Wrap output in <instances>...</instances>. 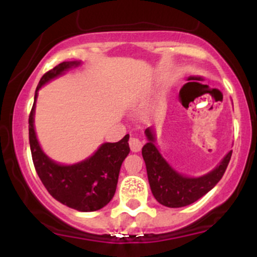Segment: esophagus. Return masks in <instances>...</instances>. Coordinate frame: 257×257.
<instances>
[{
    "label": "esophagus",
    "instance_id": "esophagus-1",
    "mask_svg": "<svg viewBox=\"0 0 257 257\" xmlns=\"http://www.w3.org/2000/svg\"><path fill=\"white\" fill-rule=\"evenodd\" d=\"M129 146H131V150L133 152H139L143 147V141L137 137H132L129 139Z\"/></svg>",
    "mask_w": 257,
    "mask_h": 257
}]
</instances>
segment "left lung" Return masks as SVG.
Returning <instances> with one entry per match:
<instances>
[{
    "mask_svg": "<svg viewBox=\"0 0 257 257\" xmlns=\"http://www.w3.org/2000/svg\"><path fill=\"white\" fill-rule=\"evenodd\" d=\"M145 134L149 143L143 147V157L150 187L157 202L168 208H181L202 198L222 178L232 156V151H229L213 172L199 178H187L175 172L162 157L155 145L153 129L147 128Z\"/></svg>",
    "mask_w": 257,
    "mask_h": 257,
    "instance_id": "obj_1",
    "label": "left lung"
}]
</instances>
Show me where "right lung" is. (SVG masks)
<instances>
[{"instance_id": "add662e5", "label": "right lung", "mask_w": 257, "mask_h": 257, "mask_svg": "<svg viewBox=\"0 0 257 257\" xmlns=\"http://www.w3.org/2000/svg\"><path fill=\"white\" fill-rule=\"evenodd\" d=\"M79 64V61H64L42 76L29 116V141L37 175L53 198L78 211H95L104 208L113 198L120 166L131 151L129 135L126 134L118 143L102 144L98 151L83 162L72 166H61L44 155L34 128L38 89L51 79Z\"/></svg>"}]
</instances>
